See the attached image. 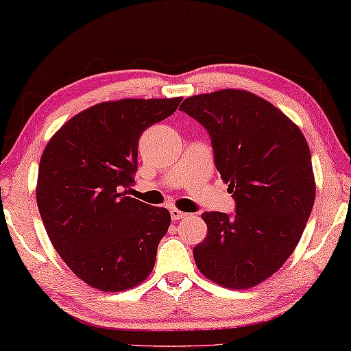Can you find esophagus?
Instances as JSON below:
<instances>
[{"instance_id":"34e87169","label":"esophagus","mask_w":351,"mask_h":351,"mask_svg":"<svg viewBox=\"0 0 351 351\" xmlns=\"http://www.w3.org/2000/svg\"><path fill=\"white\" fill-rule=\"evenodd\" d=\"M188 215L185 213V211H180V210H177V208H172L171 210V217H172V221H179V219H183V217H186Z\"/></svg>"}]
</instances>
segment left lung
I'll return each mask as SVG.
<instances>
[{
	"label": "left lung",
	"mask_w": 351,
	"mask_h": 351,
	"mask_svg": "<svg viewBox=\"0 0 351 351\" xmlns=\"http://www.w3.org/2000/svg\"><path fill=\"white\" fill-rule=\"evenodd\" d=\"M180 110L204 125L237 215L205 211L194 247L199 271L230 289H249L283 266L302 238L315 197L309 146L286 114L250 91L186 97Z\"/></svg>",
	"instance_id": "1"
}]
</instances>
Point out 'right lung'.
<instances>
[{
  "instance_id": "obj_1",
  "label": "right lung",
  "mask_w": 351,
  "mask_h": 351,
  "mask_svg": "<svg viewBox=\"0 0 351 351\" xmlns=\"http://www.w3.org/2000/svg\"><path fill=\"white\" fill-rule=\"evenodd\" d=\"M180 101L101 102L68 119L45 147L36 188L40 216L57 254L91 288L121 292L152 272L171 215L125 196V188L134 185L141 134Z\"/></svg>"
}]
</instances>
